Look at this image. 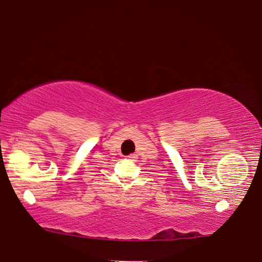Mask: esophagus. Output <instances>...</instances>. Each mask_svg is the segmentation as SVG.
I'll list each match as a JSON object with an SVG mask.
<instances>
[{
  "label": "esophagus",
  "mask_w": 262,
  "mask_h": 262,
  "mask_svg": "<svg viewBox=\"0 0 262 262\" xmlns=\"http://www.w3.org/2000/svg\"><path fill=\"white\" fill-rule=\"evenodd\" d=\"M126 157H127V159L132 160V161H135V160L137 159V157H138V155H137V154H130V155H127Z\"/></svg>",
  "instance_id": "esophagus-1"
}]
</instances>
